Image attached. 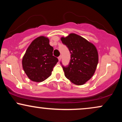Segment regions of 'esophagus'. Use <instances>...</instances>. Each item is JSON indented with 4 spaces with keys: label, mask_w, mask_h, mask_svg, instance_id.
I'll list each match as a JSON object with an SVG mask.
<instances>
[{
    "label": "esophagus",
    "mask_w": 122,
    "mask_h": 122,
    "mask_svg": "<svg viewBox=\"0 0 122 122\" xmlns=\"http://www.w3.org/2000/svg\"><path fill=\"white\" fill-rule=\"evenodd\" d=\"M61 58H62V57H61V56H60L58 57V60H59V61H61Z\"/></svg>",
    "instance_id": "34e87169"
}]
</instances>
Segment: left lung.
I'll return each mask as SVG.
<instances>
[{"instance_id":"left-lung-1","label":"left lung","mask_w":122,"mask_h":122,"mask_svg":"<svg viewBox=\"0 0 122 122\" xmlns=\"http://www.w3.org/2000/svg\"><path fill=\"white\" fill-rule=\"evenodd\" d=\"M61 40L71 53L69 65L62 66L65 77L76 85L84 84L96 69L99 61L97 49L93 43L75 33L61 37Z\"/></svg>"}]
</instances>
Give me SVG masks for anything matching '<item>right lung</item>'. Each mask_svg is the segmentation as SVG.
Segmentation results:
<instances>
[{
  "instance_id": "1",
  "label": "right lung",
  "mask_w": 122,
  "mask_h": 122,
  "mask_svg": "<svg viewBox=\"0 0 122 122\" xmlns=\"http://www.w3.org/2000/svg\"><path fill=\"white\" fill-rule=\"evenodd\" d=\"M53 47L49 39L40 36L32 41L22 58V67L29 79L42 82L50 76L54 66L58 61L53 56Z\"/></svg>"
}]
</instances>
